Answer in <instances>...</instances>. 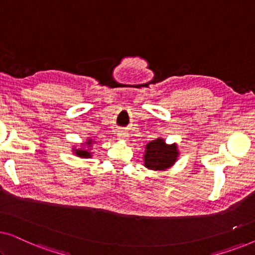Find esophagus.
<instances>
[{"label":"esophagus","instance_id":"34e87169","mask_svg":"<svg viewBox=\"0 0 255 255\" xmlns=\"http://www.w3.org/2000/svg\"><path fill=\"white\" fill-rule=\"evenodd\" d=\"M118 137H120V139H127L128 133L125 131H120V133H118Z\"/></svg>","mask_w":255,"mask_h":255}]
</instances>
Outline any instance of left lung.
<instances>
[{
	"mask_svg": "<svg viewBox=\"0 0 255 255\" xmlns=\"http://www.w3.org/2000/svg\"><path fill=\"white\" fill-rule=\"evenodd\" d=\"M176 156V145H166L163 139L159 138L146 145L145 166L154 170L166 169L175 162Z\"/></svg>",
	"mask_w": 255,
	"mask_h": 255,
	"instance_id": "obj_1",
	"label": "left lung"
}]
</instances>
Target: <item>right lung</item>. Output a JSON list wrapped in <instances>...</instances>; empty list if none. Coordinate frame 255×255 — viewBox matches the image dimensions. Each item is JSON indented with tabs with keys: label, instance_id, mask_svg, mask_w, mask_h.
Wrapping results in <instances>:
<instances>
[{
	"label": "right lung",
	"instance_id": "add662e5",
	"mask_svg": "<svg viewBox=\"0 0 255 255\" xmlns=\"http://www.w3.org/2000/svg\"><path fill=\"white\" fill-rule=\"evenodd\" d=\"M87 144H92V140L87 141ZM75 153L76 155L82 156V158H88V156H90V153L88 151H86V149H75Z\"/></svg>",
	"mask_w": 255,
	"mask_h": 255
}]
</instances>
